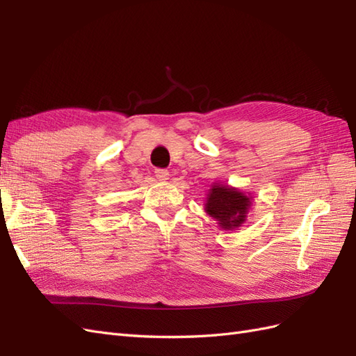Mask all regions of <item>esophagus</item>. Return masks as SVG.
I'll use <instances>...</instances> for the list:
<instances>
[{
	"mask_svg": "<svg viewBox=\"0 0 356 356\" xmlns=\"http://www.w3.org/2000/svg\"><path fill=\"white\" fill-rule=\"evenodd\" d=\"M154 174H156V177H157V179H160V181H166L168 178H169V170L168 169H156L154 170Z\"/></svg>",
	"mask_w": 356,
	"mask_h": 356,
	"instance_id": "34e87169",
	"label": "esophagus"
}]
</instances>
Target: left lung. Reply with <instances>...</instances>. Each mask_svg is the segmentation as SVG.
Segmentation results:
<instances>
[{
  "mask_svg": "<svg viewBox=\"0 0 356 356\" xmlns=\"http://www.w3.org/2000/svg\"><path fill=\"white\" fill-rule=\"evenodd\" d=\"M251 197L238 188L213 184L208 193L204 212L211 215L224 230H234L246 221L251 208Z\"/></svg>",
  "mask_w": 356,
  "mask_h": 356,
  "instance_id": "1",
  "label": "left lung"
}]
</instances>
